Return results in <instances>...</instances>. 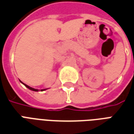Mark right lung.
<instances>
[{"label":"right lung","mask_w":134,"mask_h":134,"mask_svg":"<svg viewBox=\"0 0 134 134\" xmlns=\"http://www.w3.org/2000/svg\"><path fill=\"white\" fill-rule=\"evenodd\" d=\"M20 82H21V81H20ZM21 83H23V84L24 85V86H25L26 87H27L28 88H29L30 90H31V91H38V89H35V88H34L30 87V86H28V85H26V84H25V83H23V82H21ZM45 90H46V89H42V90H41V91H45Z\"/></svg>","instance_id":"obj_1"}]
</instances>
